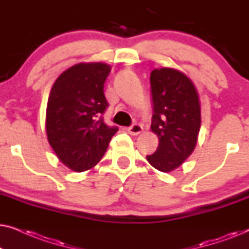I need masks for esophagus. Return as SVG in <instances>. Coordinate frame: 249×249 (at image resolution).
Here are the masks:
<instances>
[{"mask_svg": "<svg viewBox=\"0 0 249 249\" xmlns=\"http://www.w3.org/2000/svg\"><path fill=\"white\" fill-rule=\"evenodd\" d=\"M127 130H128V132L130 135L137 136V135H139L142 131V127L139 124H134L132 125H130V127H129Z\"/></svg>", "mask_w": 249, "mask_h": 249, "instance_id": "obj_1", "label": "esophagus"}]
</instances>
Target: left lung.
I'll return each instance as SVG.
<instances>
[{"instance_id": "1", "label": "left lung", "mask_w": 249, "mask_h": 249, "mask_svg": "<svg viewBox=\"0 0 249 249\" xmlns=\"http://www.w3.org/2000/svg\"><path fill=\"white\" fill-rule=\"evenodd\" d=\"M153 110L151 129L159 147L146 159L162 172H171L188 159L196 147L200 129V102L195 85L172 68L151 72Z\"/></svg>"}]
</instances>
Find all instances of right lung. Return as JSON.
Returning <instances> with one entry per match:
<instances>
[{"label":"right lung","instance_id":"obj_1","mask_svg":"<svg viewBox=\"0 0 249 249\" xmlns=\"http://www.w3.org/2000/svg\"><path fill=\"white\" fill-rule=\"evenodd\" d=\"M111 71L107 63H78L63 71L51 89L46 107L47 141L68 168L83 172L94 168L118 127L104 124L107 107L104 83Z\"/></svg>","mask_w":249,"mask_h":249}]
</instances>
